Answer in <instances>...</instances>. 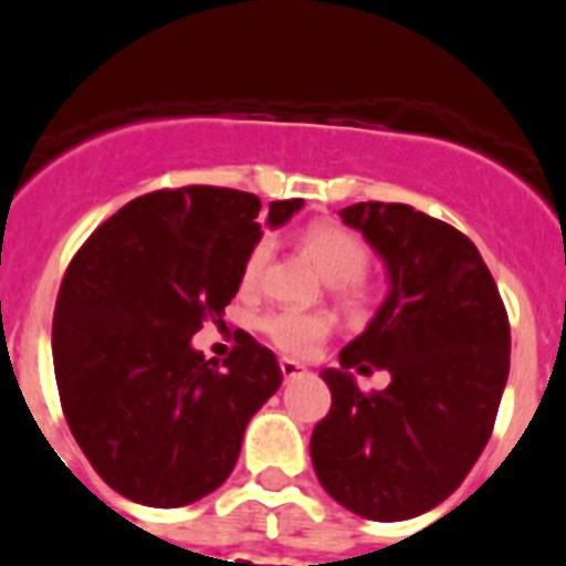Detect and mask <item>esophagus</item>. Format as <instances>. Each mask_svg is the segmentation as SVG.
<instances>
[{"label": "esophagus", "instance_id": "esophagus-1", "mask_svg": "<svg viewBox=\"0 0 566 566\" xmlns=\"http://www.w3.org/2000/svg\"><path fill=\"white\" fill-rule=\"evenodd\" d=\"M280 371H283V377H286V379H294V377H300V374L306 371V368H303L300 363H294V359L283 357V359H280Z\"/></svg>", "mask_w": 566, "mask_h": 566}]
</instances>
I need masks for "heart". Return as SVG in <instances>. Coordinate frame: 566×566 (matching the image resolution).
Returning <instances> with one entry per match:
<instances>
[{
  "instance_id": "b5f03b06",
  "label": "heart",
  "mask_w": 566,
  "mask_h": 566,
  "mask_svg": "<svg viewBox=\"0 0 566 566\" xmlns=\"http://www.w3.org/2000/svg\"><path fill=\"white\" fill-rule=\"evenodd\" d=\"M300 240H303V249L317 263L319 272L326 274V280H332V283H339V286L357 283L365 269H368V247L363 243V238H357L339 223H312V227L303 229ZM269 249H272L269 238H260L249 249L247 260H243V274H240L243 286L258 283L260 272H263L269 260ZM332 314L300 312V308H280V312H272L260 319V332L266 334L274 348H280L289 357L314 354V348L332 334Z\"/></svg>"
}]
</instances>
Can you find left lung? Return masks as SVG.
<instances>
[{"mask_svg": "<svg viewBox=\"0 0 566 566\" xmlns=\"http://www.w3.org/2000/svg\"><path fill=\"white\" fill-rule=\"evenodd\" d=\"M388 269V297L339 368L319 377L332 411L312 433V462L334 502L374 522H402L451 496L493 433L510 371V323L479 249L408 203L339 209ZM392 374L363 395L352 370Z\"/></svg>", "mask_w": 566, "mask_h": 566, "instance_id": "1", "label": "left lung"}]
</instances>
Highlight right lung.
<instances>
[{
    "label": "right lung",
    "instance_id": "1",
    "mask_svg": "<svg viewBox=\"0 0 566 566\" xmlns=\"http://www.w3.org/2000/svg\"><path fill=\"white\" fill-rule=\"evenodd\" d=\"M303 207L269 203V227ZM260 198L223 187L142 195L70 260L53 312V368L70 431L98 476L147 507L221 488L249 419L283 382L266 345L240 332L223 365L192 348L221 317L260 240Z\"/></svg>",
    "mask_w": 566,
    "mask_h": 566
}]
</instances>
